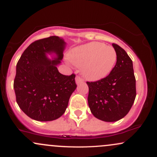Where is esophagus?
Returning <instances> with one entry per match:
<instances>
[{
  "label": "esophagus",
  "instance_id": "1",
  "mask_svg": "<svg viewBox=\"0 0 157 157\" xmlns=\"http://www.w3.org/2000/svg\"><path fill=\"white\" fill-rule=\"evenodd\" d=\"M75 82H76L77 84H80V83H81V82H83V80H82L80 77L77 76L76 77H75Z\"/></svg>",
  "mask_w": 157,
  "mask_h": 157
}]
</instances>
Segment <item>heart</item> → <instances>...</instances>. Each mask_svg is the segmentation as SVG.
Returning <instances> with one entry per match:
<instances>
[{
	"mask_svg": "<svg viewBox=\"0 0 157 157\" xmlns=\"http://www.w3.org/2000/svg\"><path fill=\"white\" fill-rule=\"evenodd\" d=\"M68 59L87 80H100L109 75L117 61V53L112 46L100 42H90L72 48Z\"/></svg>",
	"mask_w": 157,
	"mask_h": 157,
	"instance_id": "1",
	"label": "heart"
}]
</instances>
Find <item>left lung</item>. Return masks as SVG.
<instances>
[{"instance_id": "obj_1", "label": "left lung", "mask_w": 157, "mask_h": 157, "mask_svg": "<svg viewBox=\"0 0 157 157\" xmlns=\"http://www.w3.org/2000/svg\"><path fill=\"white\" fill-rule=\"evenodd\" d=\"M117 63L109 75L96 82H87L88 103L95 117L116 122L129 112L136 98L133 62L123 48L113 44Z\"/></svg>"}]
</instances>
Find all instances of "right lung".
<instances>
[{
	"mask_svg": "<svg viewBox=\"0 0 157 157\" xmlns=\"http://www.w3.org/2000/svg\"><path fill=\"white\" fill-rule=\"evenodd\" d=\"M66 46L64 40L57 36L36 40L23 52L16 66V101L27 116L37 121L60 117L77 88L75 75H63L57 67Z\"/></svg>",
	"mask_w": 157,
	"mask_h": 157,
	"instance_id": "1",
	"label": "right lung"
}]
</instances>
